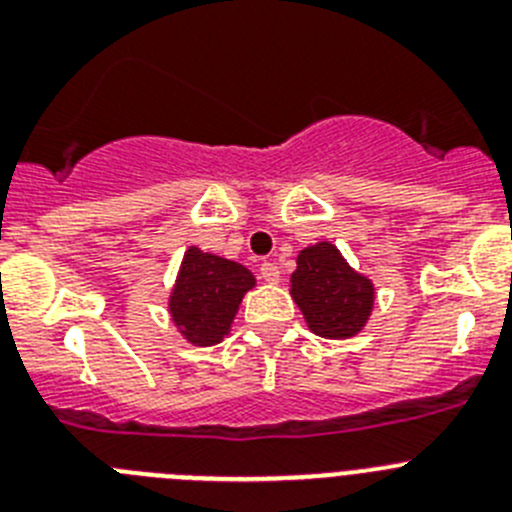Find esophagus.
Returning <instances> with one entry per match:
<instances>
[{
    "label": "esophagus",
    "mask_w": 512,
    "mask_h": 512,
    "mask_svg": "<svg viewBox=\"0 0 512 512\" xmlns=\"http://www.w3.org/2000/svg\"><path fill=\"white\" fill-rule=\"evenodd\" d=\"M261 279L269 284H277L279 282V266L277 264H261Z\"/></svg>",
    "instance_id": "obj_1"
}]
</instances>
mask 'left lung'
Here are the masks:
<instances>
[{
    "instance_id": "obj_1",
    "label": "left lung",
    "mask_w": 512,
    "mask_h": 512,
    "mask_svg": "<svg viewBox=\"0 0 512 512\" xmlns=\"http://www.w3.org/2000/svg\"><path fill=\"white\" fill-rule=\"evenodd\" d=\"M289 295L320 338L343 341L364 330L374 310L372 279L359 274L330 241L302 248Z\"/></svg>"
}]
</instances>
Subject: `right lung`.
Returning a JSON list of instances; mask_svg holds the SVG:
<instances>
[{
	"instance_id": "1",
	"label": "right lung",
	"mask_w": 512,
	"mask_h": 512,
	"mask_svg": "<svg viewBox=\"0 0 512 512\" xmlns=\"http://www.w3.org/2000/svg\"><path fill=\"white\" fill-rule=\"evenodd\" d=\"M253 287L256 279L243 264L189 246L169 295L171 323L192 346H215L230 333L238 305Z\"/></svg>"
}]
</instances>
